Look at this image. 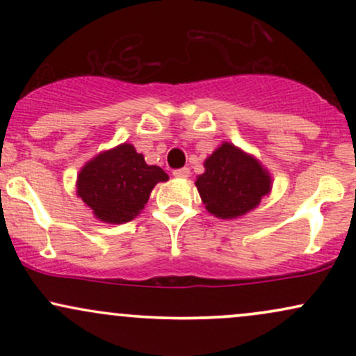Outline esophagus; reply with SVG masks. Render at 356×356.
I'll use <instances>...</instances> for the list:
<instances>
[{"mask_svg": "<svg viewBox=\"0 0 356 356\" xmlns=\"http://www.w3.org/2000/svg\"><path fill=\"white\" fill-rule=\"evenodd\" d=\"M172 174L175 175V177H179V179H187L191 175V170L187 169V167H182V169H175Z\"/></svg>", "mask_w": 356, "mask_h": 356, "instance_id": "esophagus-1", "label": "esophagus"}]
</instances>
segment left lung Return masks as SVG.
Masks as SVG:
<instances>
[{"instance_id": "left-lung-1", "label": "left lung", "mask_w": 356, "mask_h": 356, "mask_svg": "<svg viewBox=\"0 0 356 356\" xmlns=\"http://www.w3.org/2000/svg\"><path fill=\"white\" fill-rule=\"evenodd\" d=\"M195 181L206 209L220 219H234L259 206L271 191V175L257 159L222 142L204 162Z\"/></svg>"}]
</instances>
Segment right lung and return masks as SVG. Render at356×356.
<instances>
[{
    "instance_id": "right-lung-1",
    "label": "right lung",
    "mask_w": 356,
    "mask_h": 356,
    "mask_svg": "<svg viewBox=\"0 0 356 356\" xmlns=\"http://www.w3.org/2000/svg\"><path fill=\"white\" fill-rule=\"evenodd\" d=\"M169 181L161 167L145 164L132 144L105 150L83 165L76 194L99 220L124 224L144 209L157 182Z\"/></svg>"
}]
</instances>
